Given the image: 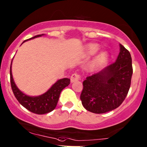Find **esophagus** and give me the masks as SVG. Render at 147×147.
Segmentation results:
<instances>
[{
  "label": "esophagus",
  "instance_id": "esophagus-1",
  "mask_svg": "<svg viewBox=\"0 0 147 147\" xmlns=\"http://www.w3.org/2000/svg\"><path fill=\"white\" fill-rule=\"evenodd\" d=\"M80 79H81V77H80V75H79L78 73H77V72L72 74V75H71V77H70L71 82H75L79 81Z\"/></svg>",
  "mask_w": 147,
  "mask_h": 147
}]
</instances>
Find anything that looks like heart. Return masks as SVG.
<instances>
[{
    "label": "heart",
    "mask_w": 147,
    "mask_h": 147,
    "mask_svg": "<svg viewBox=\"0 0 147 147\" xmlns=\"http://www.w3.org/2000/svg\"><path fill=\"white\" fill-rule=\"evenodd\" d=\"M99 49V45L97 44H90L86 47V52L88 53L90 55L92 54H96V52ZM106 56H107V54L106 53H102L100 55H99L96 58V59L94 61L95 65H98L100 63H101L105 59H106Z\"/></svg>",
    "instance_id": "1"
}]
</instances>
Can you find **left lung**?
I'll use <instances>...</instances> for the list:
<instances>
[{
    "instance_id": "obj_1",
    "label": "left lung",
    "mask_w": 147,
    "mask_h": 147,
    "mask_svg": "<svg viewBox=\"0 0 147 147\" xmlns=\"http://www.w3.org/2000/svg\"><path fill=\"white\" fill-rule=\"evenodd\" d=\"M120 52L114 63L83 82L80 99L86 110L103 114L121 105L128 94L133 75L130 52L119 45Z\"/></svg>"
}]
</instances>
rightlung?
Returning a JSON list of instances; mask_svg holds the SVG:
<instances>
[{"label": "right lung", "instance_id": "obj_1", "mask_svg": "<svg viewBox=\"0 0 147 147\" xmlns=\"http://www.w3.org/2000/svg\"><path fill=\"white\" fill-rule=\"evenodd\" d=\"M44 34L35 35L30 39L26 40L25 41H24V42L27 40L38 38V37L42 36ZM70 79H61V80H58L55 84H54L47 91L45 92L43 94L40 95V96H27V95L24 94L23 92L21 91L14 83L12 75V62H11L10 84L14 96L23 107L26 108L30 112L35 113V114H44L54 110L56 107L61 92L64 88H65L66 86L70 84Z\"/></svg>", "mask_w": 147, "mask_h": 147}]
</instances>
